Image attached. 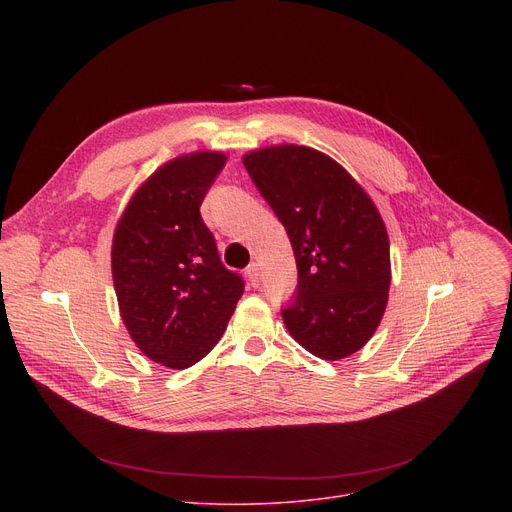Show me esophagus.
<instances>
[{
	"mask_svg": "<svg viewBox=\"0 0 512 512\" xmlns=\"http://www.w3.org/2000/svg\"><path fill=\"white\" fill-rule=\"evenodd\" d=\"M245 275H247V279H249V283H251L253 287L259 285L261 273H259V265H257V263H251V265L245 269Z\"/></svg>",
	"mask_w": 512,
	"mask_h": 512,
	"instance_id": "obj_1",
	"label": "esophagus"
}]
</instances>
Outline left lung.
Wrapping results in <instances>:
<instances>
[{"instance_id": "left-lung-1", "label": "left lung", "mask_w": 512, "mask_h": 512, "mask_svg": "<svg viewBox=\"0 0 512 512\" xmlns=\"http://www.w3.org/2000/svg\"><path fill=\"white\" fill-rule=\"evenodd\" d=\"M243 164L279 223L298 265L285 328L324 360L344 358L375 334L391 283L383 218L352 176L304 145H275Z\"/></svg>"}]
</instances>
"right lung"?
Segmentation results:
<instances>
[{
  "label": "right lung",
  "mask_w": 512,
  "mask_h": 512,
  "mask_svg": "<svg viewBox=\"0 0 512 512\" xmlns=\"http://www.w3.org/2000/svg\"><path fill=\"white\" fill-rule=\"evenodd\" d=\"M225 164L216 152L168 162L135 192L115 229L121 318L141 352L170 369H188L212 350L245 291L200 216Z\"/></svg>",
  "instance_id": "right-lung-1"
}]
</instances>
